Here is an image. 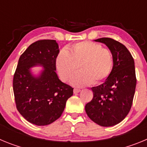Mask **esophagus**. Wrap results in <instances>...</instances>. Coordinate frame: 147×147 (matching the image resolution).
I'll return each mask as SVG.
<instances>
[{
  "label": "esophagus",
  "mask_w": 147,
  "mask_h": 147,
  "mask_svg": "<svg viewBox=\"0 0 147 147\" xmlns=\"http://www.w3.org/2000/svg\"><path fill=\"white\" fill-rule=\"evenodd\" d=\"M80 91H81V90L78 89V88H74V93H77Z\"/></svg>",
  "instance_id": "obj_1"
}]
</instances>
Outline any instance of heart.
Instances as JSON below:
<instances>
[{"label": "heart", "instance_id": "heart-1", "mask_svg": "<svg viewBox=\"0 0 147 147\" xmlns=\"http://www.w3.org/2000/svg\"><path fill=\"white\" fill-rule=\"evenodd\" d=\"M56 66L61 80L68 82L77 71L80 72L71 79L75 86H85L92 82L98 85L110 76L113 66L111 51L102 45L82 41L70 46L67 51L62 50L56 59Z\"/></svg>", "mask_w": 147, "mask_h": 147}]
</instances>
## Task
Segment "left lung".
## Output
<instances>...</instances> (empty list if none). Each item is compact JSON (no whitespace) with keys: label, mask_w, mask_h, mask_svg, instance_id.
I'll use <instances>...</instances> for the list:
<instances>
[{"label":"left lung","mask_w":147,"mask_h":147,"mask_svg":"<svg viewBox=\"0 0 147 147\" xmlns=\"http://www.w3.org/2000/svg\"><path fill=\"white\" fill-rule=\"evenodd\" d=\"M103 42L113 56V67L107 80L91 88L93 99L85 105V111L93 122L102 127L120 123L129 113L136 87L133 57L121 42L109 37L95 40Z\"/></svg>","instance_id":"8db88e82"}]
</instances>
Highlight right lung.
Masks as SVG:
<instances>
[{
    "instance_id": "add662e5",
    "label": "right lung",
    "mask_w": 147,
    "mask_h": 147,
    "mask_svg": "<svg viewBox=\"0 0 147 147\" xmlns=\"http://www.w3.org/2000/svg\"><path fill=\"white\" fill-rule=\"evenodd\" d=\"M59 46L54 40L33 42L21 54L13 78L16 107L23 117L37 126L50 124L59 119L74 88L62 82L56 74ZM42 64L44 71L37 78L30 67Z\"/></svg>"
}]
</instances>
